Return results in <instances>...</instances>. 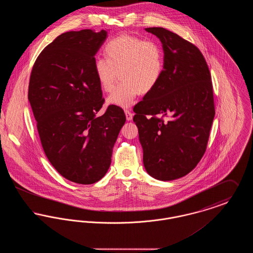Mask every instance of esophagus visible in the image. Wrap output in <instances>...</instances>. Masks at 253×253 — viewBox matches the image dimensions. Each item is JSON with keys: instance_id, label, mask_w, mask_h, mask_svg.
Wrapping results in <instances>:
<instances>
[{"instance_id": "esophagus-1", "label": "esophagus", "mask_w": 253, "mask_h": 253, "mask_svg": "<svg viewBox=\"0 0 253 253\" xmlns=\"http://www.w3.org/2000/svg\"><path fill=\"white\" fill-rule=\"evenodd\" d=\"M125 116H126V120L127 121H132V114L129 110H125Z\"/></svg>"}]
</instances>
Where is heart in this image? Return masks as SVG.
Segmentation results:
<instances>
[{"instance_id":"1","label":"heart","mask_w":253,"mask_h":253,"mask_svg":"<svg viewBox=\"0 0 253 253\" xmlns=\"http://www.w3.org/2000/svg\"><path fill=\"white\" fill-rule=\"evenodd\" d=\"M106 58H96L95 73L103 91L110 93L120 75L123 81L108 97V102L129 108L137 94L144 95L157 86L164 70V52L155 41L131 35L110 40Z\"/></svg>"}]
</instances>
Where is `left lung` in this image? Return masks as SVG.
Listing matches in <instances>:
<instances>
[{
  "label": "left lung",
  "instance_id": "8db88e82",
  "mask_svg": "<svg viewBox=\"0 0 253 253\" xmlns=\"http://www.w3.org/2000/svg\"><path fill=\"white\" fill-rule=\"evenodd\" d=\"M145 30L162 43L164 70L137 104L133 121L147 172L158 180H174L192 171L206 152L215 115L211 77L194 44L163 27Z\"/></svg>",
  "mask_w": 253,
  "mask_h": 253
}]
</instances>
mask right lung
<instances>
[{
    "label": "right lung",
    "mask_w": 253,
    "mask_h": 253,
    "mask_svg": "<svg viewBox=\"0 0 253 253\" xmlns=\"http://www.w3.org/2000/svg\"><path fill=\"white\" fill-rule=\"evenodd\" d=\"M107 31H70L57 37L33 65L28 100L41 143L52 166L64 178L89 185L107 172L113 148L126 118L110 105L104 115L95 55Z\"/></svg>",
    "instance_id": "obj_1"
}]
</instances>
